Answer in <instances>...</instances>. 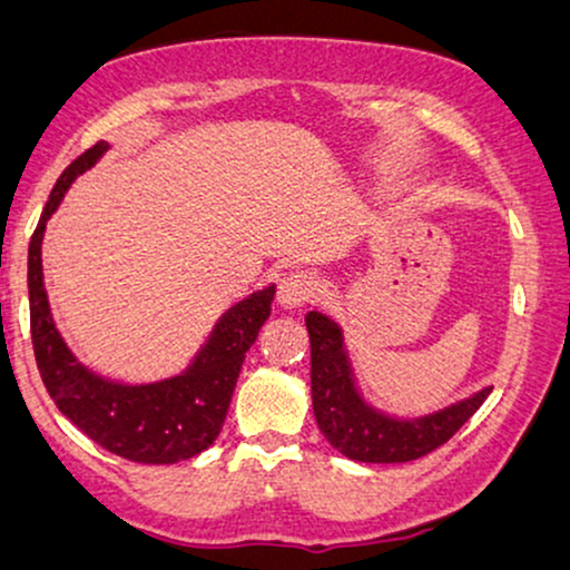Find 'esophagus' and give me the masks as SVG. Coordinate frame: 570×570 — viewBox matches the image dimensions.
I'll return each mask as SVG.
<instances>
[{"label":"esophagus","mask_w":570,"mask_h":570,"mask_svg":"<svg viewBox=\"0 0 570 570\" xmlns=\"http://www.w3.org/2000/svg\"><path fill=\"white\" fill-rule=\"evenodd\" d=\"M317 296V279L306 272H287L283 279H279L277 287V298L285 308H296L304 306Z\"/></svg>","instance_id":"1"}]
</instances>
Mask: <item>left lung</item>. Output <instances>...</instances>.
Masks as SVG:
<instances>
[{
	"label": "left lung",
	"mask_w": 570,
	"mask_h": 570,
	"mask_svg": "<svg viewBox=\"0 0 570 570\" xmlns=\"http://www.w3.org/2000/svg\"><path fill=\"white\" fill-rule=\"evenodd\" d=\"M312 341V404L320 431L341 454L356 462H410L446 444L473 417L491 389L428 417H385L370 410L351 383L341 330L325 314H306Z\"/></svg>",
	"instance_id": "left-lung-1"
}]
</instances>
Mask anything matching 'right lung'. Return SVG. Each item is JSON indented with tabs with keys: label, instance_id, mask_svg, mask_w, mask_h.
Segmentation results:
<instances>
[{
	"label": "right lung",
	"instance_id": "add662e5",
	"mask_svg": "<svg viewBox=\"0 0 570 570\" xmlns=\"http://www.w3.org/2000/svg\"><path fill=\"white\" fill-rule=\"evenodd\" d=\"M105 147H108L105 142L91 145L60 174L28 243L33 356L52 402L91 441L124 460L171 465L208 449L219 435L245 351L253 346L272 312L274 287L253 293L232 306L216 322L208 343L185 375L150 385H121L81 367L70 356L49 314L45 279H41V237L47 219L58 208L70 181L95 164Z\"/></svg>",
	"mask_w": 570,
	"mask_h": 570
}]
</instances>
